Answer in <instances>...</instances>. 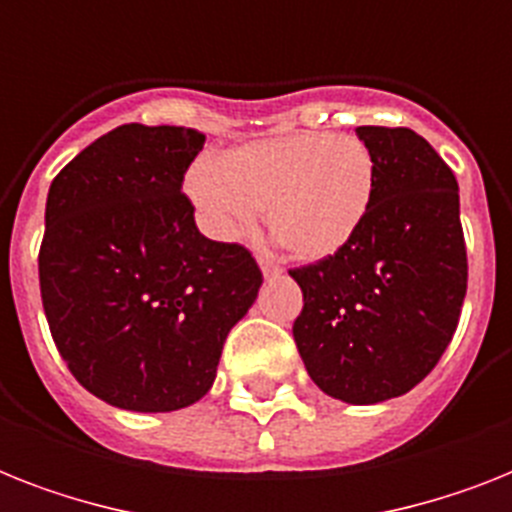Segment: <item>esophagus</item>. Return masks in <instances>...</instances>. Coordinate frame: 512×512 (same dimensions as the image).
<instances>
[{
	"label": "esophagus",
	"mask_w": 512,
	"mask_h": 512,
	"mask_svg": "<svg viewBox=\"0 0 512 512\" xmlns=\"http://www.w3.org/2000/svg\"><path fill=\"white\" fill-rule=\"evenodd\" d=\"M257 263H260V270H263L265 276H276V273H281V268H278V263L273 257L257 255Z\"/></svg>",
	"instance_id": "1"
}]
</instances>
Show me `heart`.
<instances>
[{"mask_svg":"<svg viewBox=\"0 0 512 512\" xmlns=\"http://www.w3.org/2000/svg\"><path fill=\"white\" fill-rule=\"evenodd\" d=\"M186 194L220 242L247 236L265 207L270 234L286 252L323 260L347 247L371 213L376 160L357 136L297 131L199 160Z\"/></svg>","mask_w":512,"mask_h":512,"instance_id":"b5f03b06","label":"heart"}]
</instances>
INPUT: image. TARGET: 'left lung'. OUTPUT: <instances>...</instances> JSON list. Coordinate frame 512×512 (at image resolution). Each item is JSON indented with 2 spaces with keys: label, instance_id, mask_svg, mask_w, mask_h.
<instances>
[{
  "label": "left lung",
  "instance_id": "8db88e82",
  "mask_svg": "<svg viewBox=\"0 0 512 512\" xmlns=\"http://www.w3.org/2000/svg\"><path fill=\"white\" fill-rule=\"evenodd\" d=\"M376 160V197L355 239L292 268L302 289L294 342L323 392L376 405L434 371L468 286L458 181L410 128L360 126Z\"/></svg>",
  "mask_w": 512,
  "mask_h": 512
}]
</instances>
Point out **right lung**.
<instances>
[{
	"label": "right lung",
	"mask_w": 512,
	"mask_h": 512,
	"mask_svg": "<svg viewBox=\"0 0 512 512\" xmlns=\"http://www.w3.org/2000/svg\"><path fill=\"white\" fill-rule=\"evenodd\" d=\"M205 134L128 123L49 186L39 249L49 331L83 389L136 413L202 400L263 273L242 244L199 234L181 194Z\"/></svg>",
	"instance_id": "add662e5"
}]
</instances>
